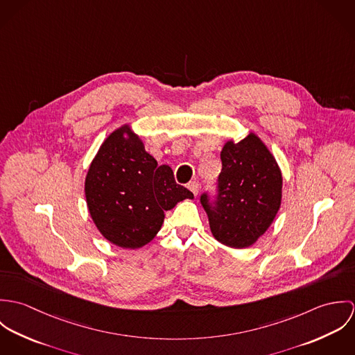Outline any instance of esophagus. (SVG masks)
I'll list each match as a JSON object with an SVG mask.
<instances>
[{"label":"esophagus","instance_id":"34e87169","mask_svg":"<svg viewBox=\"0 0 355 355\" xmlns=\"http://www.w3.org/2000/svg\"><path fill=\"white\" fill-rule=\"evenodd\" d=\"M187 189L194 194V196H198V190H200V184L197 182H190L187 184Z\"/></svg>","mask_w":355,"mask_h":355}]
</instances>
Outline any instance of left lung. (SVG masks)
I'll use <instances>...</instances> for the list:
<instances>
[{
  "mask_svg": "<svg viewBox=\"0 0 355 355\" xmlns=\"http://www.w3.org/2000/svg\"><path fill=\"white\" fill-rule=\"evenodd\" d=\"M216 193L206 191L201 203L213 236L234 249L252 246L269 228L282 202V172L273 155L250 134L221 150Z\"/></svg>",
  "mask_w": 355,
  "mask_h": 355,
  "instance_id": "1",
  "label": "left lung"
}]
</instances>
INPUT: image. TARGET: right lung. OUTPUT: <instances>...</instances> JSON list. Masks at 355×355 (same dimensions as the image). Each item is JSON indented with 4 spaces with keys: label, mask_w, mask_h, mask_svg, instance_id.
Listing matches in <instances>:
<instances>
[{
    "label": "right lung",
    "mask_w": 355,
    "mask_h": 355,
    "mask_svg": "<svg viewBox=\"0 0 355 355\" xmlns=\"http://www.w3.org/2000/svg\"><path fill=\"white\" fill-rule=\"evenodd\" d=\"M85 191L100 232L125 249L149 243L164 223L165 210L194 198L190 190L175 182L168 165L158 166L128 125L116 130L102 144L90 165Z\"/></svg>",
    "instance_id": "add662e5"
}]
</instances>
